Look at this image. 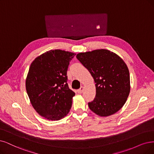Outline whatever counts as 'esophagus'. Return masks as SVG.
Wrapping results in <instances>:
<instances>
[{
  "label": "esophagus",
  "instance_id": "1",
  "mask_svg": "<svg viewBox=\"0 0 154 154\" xmlns=\"http://www.w3.org/2000/svg\"><path fill=\"white\" fill-rule=\"evenodd\" d=\"M83 91H84V87H83V86H81V87L80 88V89L77 90V92H78V93H79V94H81V93L83 92Z\"/></svg>",
  "mask_w": 154,
  "mask_h": 154
}]
</instances>
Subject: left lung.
Segmentation results:
<instances>
[{
  "mask_svg": "<svg viewBox=\"0 0 154 154\" xmlns=\"http://www.w3.org/2000/svg\"><path fill=\"white\" fill-rule=\"evenodd\" d=\"M94 79L96 96L88 103L100 117L114 114L124 106L130 92V76L123 60L107 49H96L76 56Z\"/></svg>",
  "mask_w": 154,
  "mask_h": 154,
  "instance_id": "obj_1",
  "label": "left lung"
}]
</instances>
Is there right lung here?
<instances>
[{"label": "right lung", "mask_w": 154, "mask_h": 154, "mask_svg": "<svg viewBox=\"0 0 154 154\" xmlns=\"http://www.w3.org/2000/svg\"><path fill=\"white\" fill-rule=\"evenodd\" d=\"M75 54L60 49L47 51L34 60L26 79V89L34 109L51 121L70 112L75 93L68 88L67 70Z\"/></svg>", "instance_id": "obj_1"}]
</instances>
